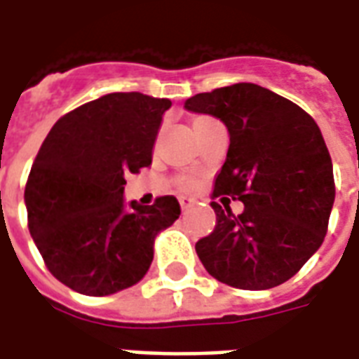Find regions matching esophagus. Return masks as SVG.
<instances>
[{
    "label": "esophagus",
    "mask_w": 359,
    "mask_h": 359,
    "mask_svg": "<svg viewBox=\"0 0 359 359\" xmlns=\"http://www.w3.org/2000/svg\"><path fill=\"white\" fill-rule=\"evenodd\" d=\"M179 203L182 210H188L190 205H194V200H190V198H179Z\"/></svg>",
    "instance_id": "1"
}]
</instances>
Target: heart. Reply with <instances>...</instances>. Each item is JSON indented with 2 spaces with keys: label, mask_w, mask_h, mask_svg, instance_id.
<instances>
[{
  "label": "heart",
  "mask_w": 359,
  "mask_h": 359,
  "mask_svg": "<svg viewBox=\"0 0 359 359\" xmlns=\"http://www.w3.org/2000/svg\"><path fill=\"white\" fill-rule=\"evenodd\" d=\"M203 121H210V118H208V117H198L194 121V126L202 125ZM180 184H182V188H187V190H190V188H194V180H192V179H182V180H180Z\"/></svg>",
  "instance_id": "obj_1"
}]
</instances>
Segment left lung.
Returning <instances> with one entry per match:
<instances>
[{
  "mask_svg": "<svg viewBox=\"0 0 359 359\" xmlns=\"http://www.w3.org/2000/svg\"><path fill=\"white\" fill-rule=\"evenodd\" d=\"M184 107L226 126L231 144L213 196L244 203L241 215L211 203L217 223L196 242L200 262L234 288L283 285L323 244L334 203L332 161L319 126L296 103L252 82L196 94Z\"/></svg>",
  "mask_w": 359,
  "mask_h": 359,
  "instance_id": "1",
  "label": "left lung"
}]
</instances>
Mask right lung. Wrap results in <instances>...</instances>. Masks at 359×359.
Masks as SVG:
<instances>
[{
  "instance_id": "obj_1",
  "label": "right lung",
  "mask_w": 359,
  "mask_h": 359,
  "mask_svg": "<svg viewBox=\"0 0 359 359\" xmlns=\"http://www.w3.org/2000/svg\"><path fill=\"white\" fill-rule=\"evenodd\" d=\"M165 97L115 92L67 113L36 156L25 203L28 231L53 277L86 296L136 285L154 242L180 215L175 196L125 203V175L151 163Z\"/></svg>"
}]
</instances>
